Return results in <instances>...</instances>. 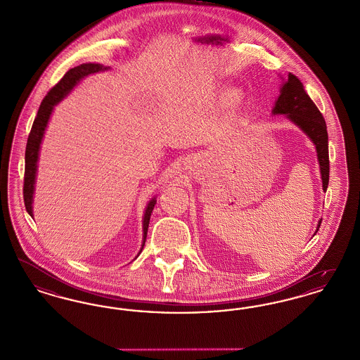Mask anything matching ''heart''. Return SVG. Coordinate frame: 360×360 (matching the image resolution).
<instances>
[{
    "instance_id": "obj_1",
    "label": "heart",
    "mask_w": 360,
    "mask_h": 360,
    "mask_svg": "<svg viewBox=\"0 0 360 360\" xmlns=\"http://www.w3.org/2000/svg\"><path fill=\"white\" fill-rule=\"evenodd\" d=\"M226 101L231 106H239L240 103L243 101V93L240 89H231L226 93Z\"/></svg>"
}]
</instances>
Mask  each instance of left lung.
I'll return each instance as SVG.
<instances>
[{
    "label": "left lung",
    "instance_id": "8db88e82",
    "mask_svg": "<svg viewBox=\"0 0 360 360\" xmlns=\"http://www.w3.org/2000/svg\"><path fill=\"white\" fill-rule=\"evenodd\" d=\"M271 113L285 115L297 127H300L314 143L317 159L320 163L323 190L326 191L329 182V155L326 120L319 108L310 100L302 82L294 74L290 72L288 79L281 86V94L275 101ZM320 225L321 220L319 221L317 231Z\"/></svg>",
    "mask_w": 360,
    "mask_h": 360
}]
</instances>
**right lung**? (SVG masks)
<instances>
[{"label":"right lung","mask_w":360,"mask_h":360,"mask_svg":"<svg viewBox=\"0 0 360 360\" xmlns=\"http://www.w3.org/2000/svg\"><path fill=\"white\" fill-rule=\"evenodd\" d=\"M109 68H105L103 65L98 63H84L79 65L74 69H70L63 78L52 87L51 90L47 93L44 100L40 103V108L37 110V116L32 124V129L30 132L28 141H27V148H25V172H24V204L28 214L34 217L32 213V202H34V181H36V172H37V160H39V151H40V144L44 136L47 124L51 117L53 106L56 103H60L70 91L78 85L81 79H84L87 75L108 70ZM156 204V198H151L148 205L146 207L144 217H143V244L140 248V252L144 247L146 238H147V231H148V224H150V217L154 210V206ZM139 252V254H140ZM137 254V257H139Z\"/></svg>","instance_id":"add662e5"}]
</instances>
